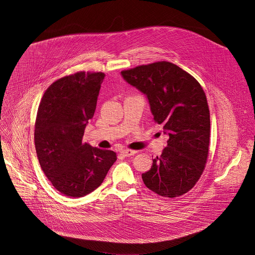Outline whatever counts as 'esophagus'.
Returning <instances> with one entry per match:
<instances>
[{
	"label": "esophagus",
	"mask_w": 255,
	"mask_h": 255,
	"mask_svg": "<svg viewBox=\"0 0 255 255\" xmlns=\"http://www.w3.org/2000/svg\"><path fill=\"white\" fill-rule=\"evenodd\" d=\"M122 155L123 156H125V157H130V156H133V155H135V154H136V150H133V149H123L122 151Z\"/></svg>",
	"instance_id": "34e87169"
}]
</instances>
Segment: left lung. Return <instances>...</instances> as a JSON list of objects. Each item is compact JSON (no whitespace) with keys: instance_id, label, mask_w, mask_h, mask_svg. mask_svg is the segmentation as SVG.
<instances>
[{"instance_id":"obj_1","label":"left lung","mask_w":255,"mask_h":255,"mask_svg":"<svg viewBox=\"0 0 255 255\" xmlns=\"http://www.w3.org/2000/svg\"><path fill=\"white\" fill-rule=\"evenodd\" d=\"M149 101L155 123L168 135L162 155L143 173L146 188L167 198L192 190L209 155L210 113L200 83L169 61L142 64L121 72Z\"/></svg>"}]
</instances>
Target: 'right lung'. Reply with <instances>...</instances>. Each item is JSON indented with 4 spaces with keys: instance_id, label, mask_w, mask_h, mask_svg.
I'll use <instances>...</instances> for the list:
<instances>
[{
    "instance_id": "add662e5",
    "label": "right lung",
    "mask_w": 255,
    "mask_h": 255,
    "mask_svg": "<svg viewBox=\"0 0 255 255\" xmlns=\"http://www.w3.org/2000/svg\"><path fill=\"white\" fill-rule=\"evenodd\" d=\"M105 74L78 72L52 83L37 113L35 144L42 170L61 194L84 197L103 183L116 152L83 143Z\"/></svg>"
}]
</instances>
